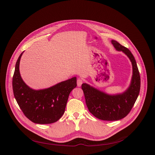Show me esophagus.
I'll use <instances>...</instances> for the list:
<instances>
[{
	"instance_id": "1",
	"label": "esophagus",
	"mask_w": 155,
	"mask_h": 155,
	"mask_svg": "<svg viewBox=\"0 0 155 155\" xmlns=\"http://www.w3.org/2000/svg\"><path fill=\"white\" fill-rule=\"evenodd\" d=\"M77 86L78 87H80V86H81V85L82 84V83H83V80L81 78H78L77 79Z\"/></svg>"
}]
</instances>
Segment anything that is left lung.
I'll use <instances>...</instances> for the list:
<instances>
[{"instance_id":"1","label":"left lung","mask_w":155,"mask_h":155,"mask_svg":"<svg viewBox=\"0 0 155 155\" xmlns=\"http://www.w3.org/2000/svg\"><path fill=\"white\" fill-rule=\"evenodd\" d=\"M111 43L118 51H122L129 58L132 65V77L128 89L122 93L108 94L86 83L82 84L86 105L92 115L102 120L115 121L129 113L139 96L140 78L137 63L131 52L112 40Z\"/></svg>"}]
</instances>
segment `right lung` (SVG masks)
I'll list each match as a JSON object with an SVG mask.
<instances>
[{"mask_svg":"<svg viewBox=\"0 0 155 155\" xmlns=\"http://www.w3.org/2000/svg\"><path fill=\"white\" fill-rule=\"evenodd\" d=\"M23 52L17 60L12 78L15 97L24 115L33 123H54L64 113L70 94L77 87V78L73 77L47 89H32L20 75L19 62Z\"/></svg>","mask_w":155,"mask_h":155,"instance_id":"right-lung-1","label":"right lung"}]
</instances>
